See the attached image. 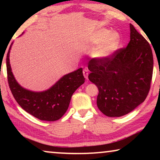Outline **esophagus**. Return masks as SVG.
Segmentation results:
<instances>
[{
  "label": "esophagus",
  "instance_id": "34e87169",
  "mask_svg": "<svg viewBox=\"0 0 160 160\" xmlns=\"http://www.w3.org/2000/svg\"><path fill=\"white\" fill-rule=\"evenodd\" d=\"M88 71H88V69H87V68H84V71H83V74H84V77H85V78H86V79H88V74H89Z\"/></svg>",
  "mask_w": 160,
  "mask_h": 160
}]
</instances>
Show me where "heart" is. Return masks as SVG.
Instances as JSON below:
<instances>
[{"label":"heart","mask_w":160,"mask_h":160,"mask_svg":"<svg viewBox=\"0 0 160 160\" xmlns=\"http://www.w3.org/2000/svg\"><path fill=\"white\" fill-rule=\"evenodd\" d=\"M119 41L117 32H111L106 28H100L87 37L86 43L90 47L97 45L92 52V56L95 60L102 61L112 55L119 46Z\"/></svg>","instance_id":"heart-1"}]
</instances>
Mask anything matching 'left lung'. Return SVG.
I'll return each mask as SVG.
<instances>
[{
    "mask_svg": "<svg viewBox=\"0 0 160 160\" xmlns=\"http://www.w3.org/2000/svg\"><path fill=\"white\" fill-rule=\"evenodd\" d=\"M130 41L106 60L88 62L89 79L98 87L97 105L107 117L126 115L147 97L152 78L153 54L149 43L130 25Z\"/></svg>",
    "mask_w": 160,
    "mask_h": 160,
    "instance_id": "8db88e82",
    "label": "left lung"
}]
</instances>
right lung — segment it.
I'll list each match as a JSON object with an SVG mask.
<instances>
[{
  "label": "right lung",
  "mask_w": 160,
  "mask_h": 160,
  "mask_svg": "<svg viewBox=\"0 0 160 160\" xmlns=\"http://www.w3.org/2000/svg\"><path fill=\"white\" fill-rule=\"evenodd\" d=\"M12 44L6 56V69L8 85L16 101L26 112L37 119L48 122L60 119L68 108L74 92L84 83L82 68L64 75L47 90H29L19 85L12 71L9 53Z\"/></svg>",
  "instance_id": "1"
}]
</instances>
